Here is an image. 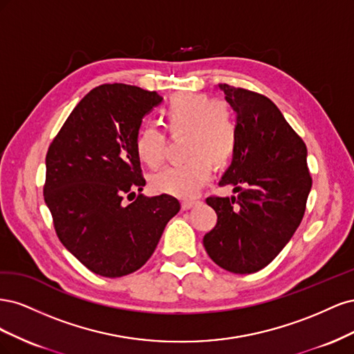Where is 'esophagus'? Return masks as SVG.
Instances as JSON below:
<instances>
[{"label": "esophagus", "instance_id": "obj_1", "mask_svg": "<svg viewBox=\"0 0 354 354\" xmlns=\"http://www.w3.org/2000/svg\"><path fill=\"white\" fill-rule=\"evenodd\" d=\"M198 203H199V201H183V202H181V208H183V209H190V208L196 207Z\"/></svg>", "mask_w": 354, "mask_h": 354}]
</instances>
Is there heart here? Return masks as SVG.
<instances>
[{
  "label": "heart",
  "mask_w": 354,
  "mask_h": 354,
  "mask_svg": "<svg viewBox=\"0 0 354 354\" xmlns=\"http://www.w3.org/2000/svg\"><path fill=\"white\" fill-rule=\"evenodd\" d=\"M160 120L171 136L186 134L183 164L164 168L151 178L156 194L177 198L194 196L211 176V162L224 165L238 145V122L230 104L211 100L207 94L185 93L171 97L159 111ZM167 138L156 128L147 127L136 137V153L149 168L164 162Z\"/></svg>",
  "instance_id": "1"
}]
</instances>
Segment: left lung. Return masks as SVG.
Wrapping results in <instances>:
<instances>
[{"instance_id":"left-lung-1","label":"left lung","mask_w":354,"mask_h":354,"mask_svg":"<svg viewBox=\"0 0 354 354\" xmlns=\"http://www.w3.org/2000/svg\"><path fill=\"white\" fill-rule=\"evenodd\" d=\"M236 112L238 145L221 186L238 196L207 198L217 224L203 236L209 259L221 269L248 274L274 260L306 211L312 177L304 142L266 95L218 84Z\"/></svg>"}]
</instances>
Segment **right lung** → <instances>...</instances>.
<instances>
[{"mask_svg": "<svg viewBox=\"0 0 354 354\" xmlns=\"http://www.w3.org/2000/svg\"><path fill=\"white\" fill-rule=\"evenodd\" d=\"M162 102L156 91L104 84L75 106L50 145L44 199L63 246L104 277L130 274L151 259L180 211L169 195H136L146 185L136 137Z\"/></svg>", "mask_w": 354, "mask_h": 354, "instance_id": "add662e5", "label": "right lung"}]
</instances>
